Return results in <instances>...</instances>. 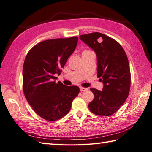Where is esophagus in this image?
<instances>
[{
    "mask_svg": "<svg viewBox=\"0 0 152 152\" xmlns=\"http://www.w3.org/2000/svg\"><path fill=\"white\" fill-rule=\"evenodd\" d=\"M80 91L81 92H85V91H87L88 90V88H84V87H80Z\"/></svg>",
    "mask_w": 152,
    "mask_h": 152,
    "instance_id": "34e87169",
    "label": "esophagus"
}]
</instances>
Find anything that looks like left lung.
Instances as JSON below:
<instances>
[{"label": "left lung", "instance_id": "8db88e82", "mask_svg": "<svg viewBox=\"0 0 152 152\" xmlns=\"http://www.w3.org/2000/svg\"><path fill=\"white\" fill-rule=\"evenodd\" d=\"M94 50L98 60V77H102L103 88H91L94 98L88 104L92 113L108 116L118 110L130 92L131 76L128 58L119 43L105 34L95 32L80 36Z\"/></svg>", "mask_w": 152, "mask_h": 152}]
</instances>
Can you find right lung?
Segmentation results:
<instances>
[{
	"mask_svg": "<svg viewBox=\"0 0 152 152\" xmlns=\"http://www.w3.org/2000/svg\"><path fill=\"white\" fill-rule=\"evenodd\" d=\"M78 38H57L38 43L28 52L23 66V91L34 111L47 121L67 115L80 92L77 86L56 83L68 58L75 51Z\"/></svg>",
	"mask_w": 152,
	"mask_h": 152,
	"instance_id": "obj_1",
	"label": "right lung"
}]
</instances>
